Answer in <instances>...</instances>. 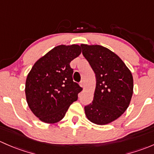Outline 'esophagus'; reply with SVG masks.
Here are the masks:
<instances>
[{
    "mask_svg": "<svg viewBox=\"0 0 154 154\" xmlns=\"http://www.w3.org/2000/svg\"><path fill=\"white\" fill-rule=\"evenodd\" d=\"M79 85H80V86L82 87V88H84V82H83V81H82V82H80V83H79Z\"/></svg>",
    "mask_w": 154,
    "mask_h": 154,
    "instance_id": "obj_1",
    "label": "esophagus"
}]
</instances>
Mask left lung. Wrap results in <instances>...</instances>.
I'll use <instances>...</instances> for the list:
<instances>
[{
    "label": "left lung",
    "instance_id": "left-lung-1",
    "mask_svg": "<svg viewBox=\"0 0 154 154\" xmlns=\"http://www.w3.org/2000/svg\"><path fill=\"white\" fill-rule=\"evenodd\" d=\"M81 47L96 78L93 100L85 107V115L95 124H109L129 106L134 90L132 74L122 60L106 47L87 44Z\"/></svg>",
    "mask_w": 154,
    "mask_h": 154
}]
</instances>
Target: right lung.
<instances>
[{
  "mask_svg": "<svg viewBox=\"0 0 154 154\" xmlns=\"http://www.w3.org/2000/svg\"><path fill=\"white\" fill-rule=\"evenodd\" d=\"M82 53L76 44L54 47L38 60L26 80L25 93L30 110L41 121L53 124L62 119L82 88L72 80L71 61Z\"/></svg>",
  "mask_w": 154,
  "mask_h": 154,
  "instance_id": "1",
  "label": "right lung"
}]
</instances>
